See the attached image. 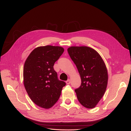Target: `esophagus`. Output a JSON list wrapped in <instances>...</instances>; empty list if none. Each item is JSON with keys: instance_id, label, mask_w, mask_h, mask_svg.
I'll list each match as a JSON object with an SVG mask.
<instances>
[{"instance_id": "obj_1", "label": "esophagus", "mask_w": 131, "mask_h": 131, "mask_svg": "<svg viewBox=\"0 0 131 131\" xmlns=\"http://www.w3.org/2000/svg\"><path fill=\"white\" fill-rule=\"evenodd\" d=\"M66 84H70L71 83V81H70V79H69L67 80V81L66 82Z\"/></svg>"}]
</instances>
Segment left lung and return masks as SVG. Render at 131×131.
<instances>
[{"instance_id":"1","label":"left lung","mask_w":131,"mask_h":131,"mask_svg":"<svg viewBox=\"0 0 131 131\" xmlns=\"http://www.w3.org/2000/svg\"><path fill=\"white\" fill-rule=\"evenodd\" d=\"M81 78V85L75 90L78 100L88 109L95 108L106 90L108 74L99 53L87 46H71L67 49Z\"/></svg>"}]
</instances>
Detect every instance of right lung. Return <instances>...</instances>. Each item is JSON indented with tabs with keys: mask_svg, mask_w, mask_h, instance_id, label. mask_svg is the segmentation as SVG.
Returning a JSON list of instances; mask_svg holds the SVG:
<instances>
[{
	"mask_svg": "<svg viewBox=\"0 0 131 131\" xmlns=\"http://www.w3.org/2000/svg\"><path fill=\"white\" fill-rule=\"evenodd\" d=\"M64 51L60 46H40L29 55L23 68V83L29 97L38 106L53 107L66 83L58 79L53 66Z\"/></svg>",
	"mask_w": 131,
	"mask_h": 131,
	"instance_id": "obj_1",
	"label": "right lung"
}]
</instances>
